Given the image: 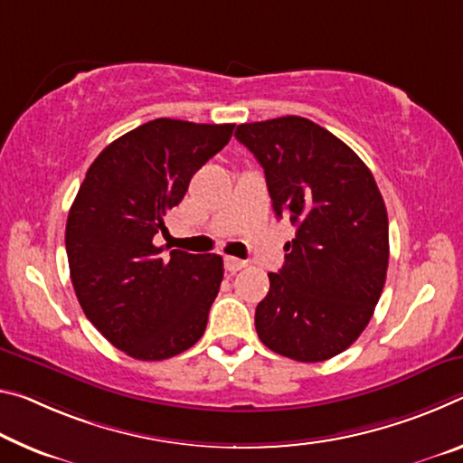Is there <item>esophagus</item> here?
Segmentation results:
<instances>
[{
  "mask_svg": "<svg viewBox=\"0 0 463 463\" xmlns=\"http://www.w3.org/2000/svg\"><path fill=\"white\" fill-rule=\"evenodd\" d=\"M247 266V261L239 260V258H224V268L226 271H231V274H237V271H241Z\"/></svg>",
  "mask_w": 463,
  "mask_h": 463,
  "instance_id": "34e87169",
  "label": "esophagus"
}]
</instances>
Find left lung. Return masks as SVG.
Masks as SVG:
<instances>
[{"label": "left lung", "instance_id": "1", "mask_svg": "<svg viewBox=\"0 0 463 463\" xmlns=\"http://www.w3.org/2000/svg\"><path fill=\"white\" fill-rule=\"evenodd\" d=\"M234 136L266 173L276 218L297 237L255 309L269 350L321 363L369 326L390 261V222L375 177L342 139L305 117L243 123Z\"/></svg>", "mask_w": 463, "mask_h": 463}]
</instances>
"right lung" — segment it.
<instances>
[{
	"instance_id": "right-lung-1",
	"label": "right lung",
	"mask_w": 463,
	"mask_h": 463,
	"mask_svg": "<svg viewBox=\"0 0 463 463\" xmlns=\"http://www.w3.org/2000/svg\"><path fill=\"white\" fill-rule=\"evenodd\" d=\"M234 126L154 119L117 137L90 165L65 224L70 276L90 324L137 361H165L203 335L224 268L216 253L154 245L195 171Z\"/></svg>"
}]
</instances>
